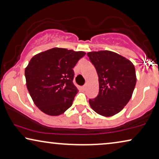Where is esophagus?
I'll list each match as a JSON object with an SVG mask.
<instances>
[{
	"label": "esophagus",
	"mask_w": 159,
	"mask_h": 159,
	"mask_svg": "<svg viewBox=\"0 0 159 159\" xmlns=\"http://www.w3.org/2000/svg\"><path fill=\"white\" fill-rule=\"evenodd\" d=\"M82 89H84V90H86V84L84 85V86H82Z\"/></svg>",
	"instance_id": "1"
}]
</instances>
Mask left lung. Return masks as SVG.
Returning a JSON list of instances; mask_svg holds the SVG:
<instances>
[{
	"instance_id": "8db88e82",
	"label": "left lung",
	"mask_w": 159,
	"mask_h": 159,
	"mask_svg": "<svg viewBox=\"0 0 159 159\" xmlns=\"http://www.w3.org/2000/svg\"><path fill=\"white\" fill-rule=\"evenodd\" d=\"M99 76L97 97L89 99L96 112L110 117L120 112L126 105L135 89V70L126 58L108 50L87 53Z\"/></svg>"
}]
</instances>
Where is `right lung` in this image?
<instances>
[{"mask_svg":"<svg viewBox=\"0 0 159 159\" xmlns=\"http://www.w3.org/2000/svg\"><path fill=\"white\" fill-rule=\"evenodd\" d=\"M86 53L52 48L34 55L25 69L26 86L34 104L51 116L71 107L78 89L73 84L74 68Z\"/></svg>","mask_w":159,"mask_h":159,"instance_id":"obj_1","label":"right lung"}]
</instances>
